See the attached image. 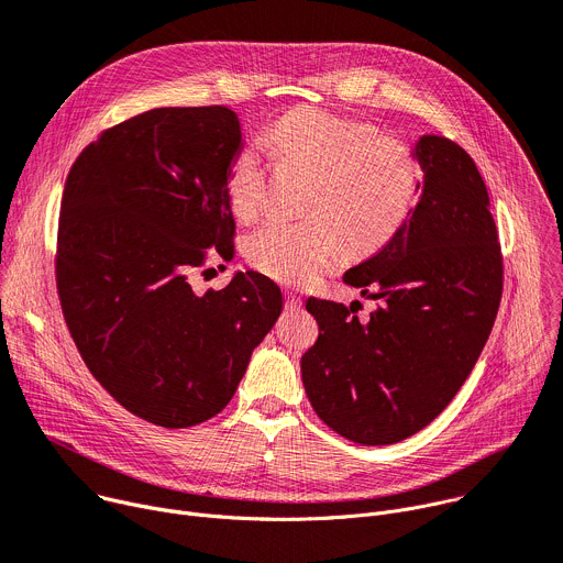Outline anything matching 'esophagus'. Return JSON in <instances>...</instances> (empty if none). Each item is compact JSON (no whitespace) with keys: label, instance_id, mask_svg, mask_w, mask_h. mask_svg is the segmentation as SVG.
<instances>
[{"label":"esophagus","instance_id":"obj_1","mask_svg":"<svg viewBox=\"0 0 563 563\" xmlns=\"http://www.w3.org/2000/svg\"><path fill=\"white\" fill-rule=\"evenodd\" d=\"M285 305H287L289 312H298V310L302 308V298L296 296V294H291V291H287V294H285Z\"/></svg>","mask_w":563,"mask_h":563}]
</instances>
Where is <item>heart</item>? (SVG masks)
<instances>
[{
    "mask_svg": "<svg viewBox=\"0 0 563 563\" xmlns=\"http://www.w3.org/2000/svg\"><path fill=\"white\" fill-rule=\"evenodd\" d=\"M280 157L317 175L305 220L272 218L244 240L249 263L287 285L314 280L343 251L386 244L411 216L422 168L406 143L379 136L368 121L321 108H294L269 132ZM267 166L258 143L244 145L229 170L235 213L263 209Z\"/></svg>",
    "mask_w": 563,
    "mask_h": 563,
    "instance_id": "heart-1",
    "label": "heart"
}]
</instances>
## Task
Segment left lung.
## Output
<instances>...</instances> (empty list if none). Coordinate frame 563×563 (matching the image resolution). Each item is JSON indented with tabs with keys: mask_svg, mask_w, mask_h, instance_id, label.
Listing matches in <instances>:
<instances>
[{
	"mask_svg": "<svg viewBox=\"0 0 563 563\" xmlns=\"http://www.w3.org/2000/svg\"><path fill=\"white\" fill-rule=\"evenodd\" d=\"M416 211L388 244L343 274L377 300L368 319L308 298L319 323L300 375L317 416L360 444H393L431 424L465 384L503 294V255L489 195L457 143L424 134Z\"/></svg>",
	"mask_w": 563,
	"mask_h": 563,
	"instance_id": "left-lung-1",
	"label": "left lung"
}]
</instances>
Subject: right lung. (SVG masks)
<instances>
[{"instance_id":"right-lung-1","label":"right lung","mask_w":563,"mask_h":563,"mask_svg":"<svg viewBox=\"0 0 563 563\" xmlns=\"http://www.w3.org/2000/svg\"><path fill=\"white\" fill-rule=\"evenodd\" d=\"M242 150L224 106L157 108L89 143L69 170L56 280L89 373L136 418L186 429L231 401L283 296L258 272L195 294L190 272L233 251L227 188Z\"/></svg>"}]
</instances>
